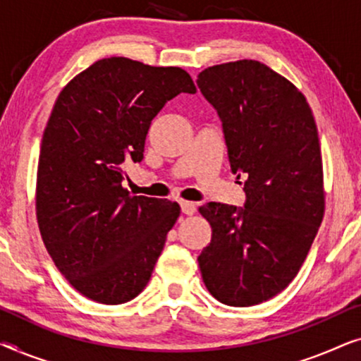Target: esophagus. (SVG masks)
Instances as JSON below:
<instances>
[{
    "label": "esophagus",
    "instance_id": "obj_1",
    "mask_svg": "<svg viewBox=\"0 0 361 361\" xmlns=\"http://www.w3.org/2000/svg\"><path fill=\"white\" fill-rule=\"evenodd\" d=\"M179 205H180L182 214H185V215H192V214H194V212H195V204H194V202L180 200Z\"/></svg>",
    "mask_w": 361,
    "mask_h": 361
}]
</instances>
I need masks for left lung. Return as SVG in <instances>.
Masks as SVG:
<instances>
[{"label": "left lung", "mask_w": 361, "mask_h": 361, "mask_svg": "<svg viewBox=\"0 0 361 361\" xmlns=\"http://www.w3.org/2000/svg\"><path fill=\"white\" fill-rule=\"evenodd\" d=\"M197 87L220 118L230 171L245 176L246 195L243 207H200L212 240L197 261L216 300L248 307L295 278L317 235L324 216L317 126L302 93L258 61L205 68Z\"/></svg>", "instance_id": "8db88e82"}]
</instances>
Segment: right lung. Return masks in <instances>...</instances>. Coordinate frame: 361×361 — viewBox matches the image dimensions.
<instances>
[{
    "label": "right lung",
    "mask_w": 361,
    "mask_h": 361,
    "mask_svg": "<svg viewBox=\"0 0 361 361\" xmlns=\"http://www.w3.org/2000/svg\"><path fill=\"white\" fill-rule=\"evenodd\" d=\"M179 67L102 59L63 87L44 130L36 212L57 269L102 304L135 299L149 281L179 205L123 189L141 162L151 121L179 93H195Z\"/></svg>",
    "instance_id": "1"
}]
</instances>
